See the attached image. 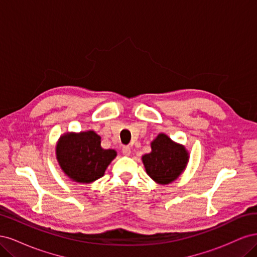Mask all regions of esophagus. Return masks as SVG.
I'll list each match as a JSON object with an SVG mask.
<instances>
[{
    "instance_id": "34e87169",
    "label": "esophagus",
    "mask_w": 257,
    "mask_h": 257,
    "mask_svg": "<svg viewBox=\"0 0 257 257\" xmlns=\"http://www.w3.org/2000/svg\"><path fill=\"white\" fill-rule=\"evenodd\" d=\"M122 153H123L124 155H126V157H128V155L131 154V148H130L128 146H124V147L122 148Z\"/></svg>"
}]
</instances>
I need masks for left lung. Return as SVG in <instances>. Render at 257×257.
<instances>
[{"instance_id":"8db88e82","label":"left lung","mask_w":257,"mask_h":257,"mask_svg":"<svg viewBox=\"0 0 257 257\" xmlns=\"http://www.w3.org/2000/svg\"><path fill=\"white\" fill-rule=\"evenodd\" d=\"M151 149L150 153L142 158L147 174L157 183H172L185 169L189 161L188 151L184 146L162 133L151 143Z\"/></svg>"}]
</instances>
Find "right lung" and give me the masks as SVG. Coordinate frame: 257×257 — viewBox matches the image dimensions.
I'll return each mask as SVG.
<instances>
[{
    "mask_svg": "<svg viewBox=\"0 0 257 257\" xmlns=\"http://www.w3.org/2000/svg\"><path fill=\"white\" fill-rule=\"evenodd\" d=\"M57 160L64 174L73 181L91 183L103 177L116 157L113 149H103L94 131L66 133L59 139Z\"/></svg>",
    "mask_w": 257,
    "mask_h": 257,
    "instance_id": "obj_1",
    "label": "right lung"
}]
</instances>
